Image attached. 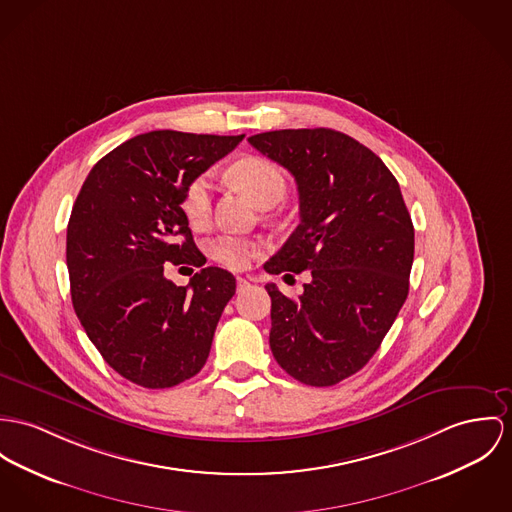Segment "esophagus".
Listing matches in <instances>:
<instances>
[{
    "label": "esophagus",
    "instance_id": "obj_1",
    "mask_svg": "<svg viewBox=\"0 0 512 512\" xmlns=\"http://www.w3.org/2000/svg\"><path fill=\"white\" fill-rule=\"evenodd\" d=\"M249 286H251V282H249V280H245V278H237V292H245Z\"/></svg>",
    "mask_w": 512,
    "mask_h": 512
}]
</instances>
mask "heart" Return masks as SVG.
I'll use <instances>...</instances> for the list:
<instances>
[{"label": "heart", "instance_id": "heart-1", "mask_svg": "<svg viewBox=\"0 0 512 512\" xmlns=\"http://www.w3.org/2000/svg\"><path fill=\"white\" fill-rule=\"evenodd\" d=\"M230 177L241 191H245L259 206H275L286 195V179L282 171L269 159L243 158L230 169ZM181 208L193 226H202L212 210V177L200 173L189 181L183 191ZM259 253V245L245 237H216L210 243V255L228 269H243L251 257Z\"/></svg>", "mask_w": 512, "mask_h": 512}]
</instances>
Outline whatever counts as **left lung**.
Instances as JSON below:
<instances>
[{"label": "left lung", "mask_w": 512, "mask_h": 512, "mask_svg": "<svg viewBox=\"0 0 512 512\" xmlns=\"http://www.w3.org/2000/svg\"><path fill=\"white\" fill-rule=\"evenodd\" d=\"M249 144L288 169L300 195V224L265 271L310 275L298 298L265 286L271 351L294 380L335 386L374 356L409 294L411 216L384 161L343 132L273 130Z\"/></svg>", "instance_id": "left-lung-1"}]
</instances>
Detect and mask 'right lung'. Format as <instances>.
<instances>
[{
    "mask_svg": "<svg viewBox=\"0 0 512 512\" xmlns=\"http://www.w3.org/2000/svg\"><path fill=\"white\" fill-rule=\"evenodd\" d=\"M241 140L140 134L99 159L79 191L66 236L72 304L105 362L132 384L173 388L208 358L236 278L204 267L181 200L189 181ZM165 262L201 271L177 287L162 275Z\"/></svg>",
    "mask_w": 512,
    "mask_h": 512,
    "instance_id": "1",
    "label": "right lung"
}]
</instances>
